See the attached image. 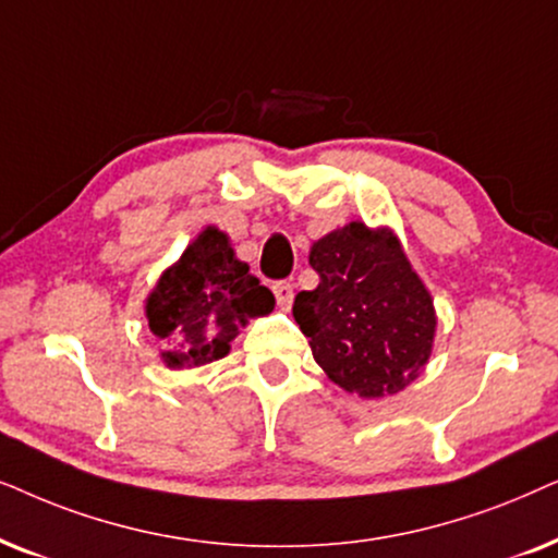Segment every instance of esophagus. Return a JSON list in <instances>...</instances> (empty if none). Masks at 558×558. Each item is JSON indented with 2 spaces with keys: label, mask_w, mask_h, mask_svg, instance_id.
Listing matches in <instances>:
<instances>
[{
  "label": "esophagus",
  "mask_w": 558,
  "mask_h": 558,
  "mask_svg": "<svg viewBox=\"0 0 558 558\" xmlns=\"http://www.w3.org/2000/svg\"><path fill=\"white\" fill-rule=\"evenodd\" d=\"M272 293H275V301H278V306L288 311L293 303V286L291 283H275L272 286Z\"/></svg>",
  "instance_id": "esophagus-1"
}]
</instances>
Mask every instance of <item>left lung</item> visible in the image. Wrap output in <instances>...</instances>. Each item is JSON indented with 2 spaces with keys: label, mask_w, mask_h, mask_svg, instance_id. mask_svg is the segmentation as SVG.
Wrapping results in <instances>:
<instances>
[{
  "label": "left lung",
  "mask_w": 558,
  "mask_h": 558,
  "mask_svg": "<svg viewBox=\"0 0 558 558\" xmlns=\"http://www.w3.org/2000/svg\"><path fill=\"white\" fill-rule=\"evenodd\" d=\"M308 263L318 286L295 295L293 316L318 367L365 400L405 390L426 367L439 318L396 232L349 221L311 244Z\"/></svg>",
  "instance_id": "obj_1"
}]
</instances>
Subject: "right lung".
<instances>
[{
  "mask_svg": "<svg viewBox=\"0 0 558 558\" xmlns=\"http://www.w3.org/2000/svg\"><path fill=\"white\" fill-rule=\"evenodd\" d=\"M272 308L275 295L259 286L219 227L202 229L145 299L147 324L160 339V360L168 369L221 360L250 318Z\"/></svg>",
  "mask_w": 558,
  "mask_h": 558,
  "instance_id": "1",
  "label": "right lung"
}]
</instances>
